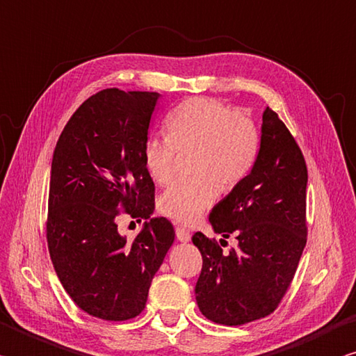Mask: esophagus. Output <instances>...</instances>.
I'll list each match as a JSON object with an SVG mask.
<instances>
[{
    "label": "esophagus",
    "mask_w": 356,
    "mask_h": 356,
    "mask_svg": "<svg viewBox=\"0 0 356 356\" xmlns=\"http://www.w3.org/2000/svg\"><path fill=\"white\" fill-rule=\"evenodd\" d=\"M176 236H177V240L182 241V243H188L191 240L190 230L182 227V225H177V227H176Z\"/></svg>",
    "instance_id": "esophagus-1"
}]
</instances>
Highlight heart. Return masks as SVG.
Segmentation results:
<instances>
[{"label":"heart","mask_w":356,"mask_h":356,"mask_svg":"<svg viewBox=\"0 0 356 356\" xmlns=\"http://www.w3.org/2000/svg\"><path fill=\"white\" fill-rule=\"evenodd\" d=\"M168 137L143 145L146 172L159 185L170 184L179 154L195 152L193 177L174 184L160 197V211L172 221L193 225L219 196V185L234 190L249 176L260 152V131L250 116L216 99L191 98L166 122Z\"/></svg>","instance_id":"obj_1"}]
</instances>
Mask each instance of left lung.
Returning <instances> with one entry per match:
<instances>
[{
	"instance_id": "8db88e82",
	"label": "left lung",
	"mask_w": 356,
	"mask_h": 356,
	"mask_svg": "<svg viewBox=\"0 0 356 356\" xmlns=\"http://www.w3.org/2000/svg\"><path fill=\"white\" fill-rule=\"evenodd\" d=\"M307 182L299 145L266 107L254 168L209 218L216 234L235 235L238 248L224 254V240L193 235L202 255L196 302L207 319L243 325L279 307L307 244Z\"/></svg>"
}]
</instances>
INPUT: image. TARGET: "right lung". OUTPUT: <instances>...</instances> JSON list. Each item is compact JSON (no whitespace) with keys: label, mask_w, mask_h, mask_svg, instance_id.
I'll return each instance as SVG.
<instances>
[{"label":"right lung","mask_w":356,"mask_h":356,"mask_svg":"<svg viewBox=\"0 0 356 356\" xmlns=\"http://www.w3.org/2000/svg\"><path fill=\"white\" fill-rule=\"evenodd\" d=\"M159 96L118 88L90 96L63 127L51 163V261L71 300L104 321L143 312L176 236L166 218L145 222L132 241L118 234L121 213L141 221L154 211L143 145Z\"/></svg>","instance_id":"1"}]
</instances>
